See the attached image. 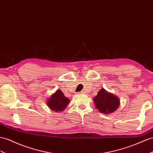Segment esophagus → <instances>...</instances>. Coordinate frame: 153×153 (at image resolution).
<instances>
[{"label": "esophagus", "instance_id": "obj_1", "mask_svg": "<svg viewBox=\"0 0 153 153\" xmlns=\"http://www.w3.org/2000/svg\"><path fill=\"white\" fill-rule=\"evenodd\" d=\"M81 93H82V94H83H83H84V93H85V91H81Z\"/></svg>", "mask_w": 153, "mask_h": 153}]
</instances>
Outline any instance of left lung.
Returning <instances> with one entry per match:
<instances>
[{"label": "left lung", "mask_w": 153, "mask_h": 153, "mask_svg": "<svg viewBox=\"0 0 153 153\" xmlns=\"http://www.w3.org/2000/svg\"><path fill=\"white\" fill-rule=\"evenodd\" d=\"M94 101L99 111L105 114L114 112L120 105L119 99L112 94L107 92L104 88H101L97 93Z\"/></svg>", "instance_id": "left-lung-1"}]
</instances>
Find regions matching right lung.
Wrapping results in <instances>:
<instances>
[{
  "label": "right lung",
  "mask_w": 153,
  "mask_h": 153,
  "mask_svg": "<svg viewBox=\"0 0 153 153\" xmlns=\"http://www.w3.org/2000/svg\"><path fill=\"white\" fill-rule=\"evenodd\" d=\"M68 103V98L65 96L61 90H58L50 97L47 104L53 111L62 112L67 107Z\"/></svg>",
  "instance_id": "obj_1"
}]
</instances>
